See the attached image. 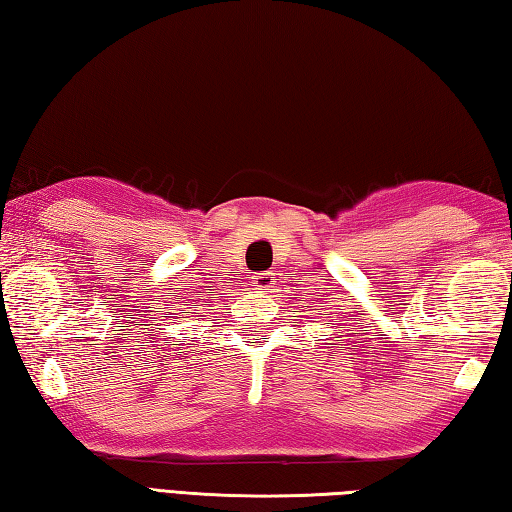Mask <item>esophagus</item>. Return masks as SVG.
Listing matches in <instances>:
<instances>
[{
  "instance_id": "34e87169",
  "label": "esophagus",
  "mask_w": 512,
  "mask_h": 512,
  "mask_svg": "<svg viewBox=\"0 0 512 512\" xmlns=\"http://www.w3.org/2000/svg\"><path fill=\"white\" fill-rule=\"evenodd\" d=\"M273 284H275V277L271 271H262L253 275V286L259 288V291H266V288H271Z\"/></svg>"
}]
</instances>
